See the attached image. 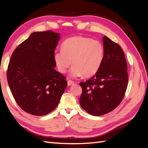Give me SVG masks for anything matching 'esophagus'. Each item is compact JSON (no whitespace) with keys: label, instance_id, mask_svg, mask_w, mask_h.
<instances>
[{"label":"esophagus","instance_id":"esophagus-1","mask_svg":"<svg viewBox=\"0 0 148 148\" xmlns=\"http://www.w3.org/2000/svg\"><path fill=\"white\" fill-rule=\"evenodd\" d=\"M74 84V82L71 81V80H68V82H67V84H68V86H70V85H72Z\"/></svg>","mask_w":148,"mask_h":148}]
</instances>
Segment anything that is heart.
Segmentation results:
<instances>
[{"instance_id":"1","label":"heart","mask_w":148,"mask_h":148,"mask_svg":"<svg viewBox=\"0 0 148 148\" xmlns=\"http://www.w3.org/2000/svg\"><path fill=\"white\" fill-rule=\"evenodd\" d=\"M62 50L53 53V60L61 73H65L72 63L70 75L78 77H91L101 68L104 57L102 44L92 38L74 36L62 43Z\"/></svg>"}]
</instances>
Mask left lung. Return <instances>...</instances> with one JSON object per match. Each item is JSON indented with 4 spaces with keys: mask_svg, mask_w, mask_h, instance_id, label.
<instances>
[{
    "mask_svg": "<svg viewBox=\"0 0 148 148\" xmlns=\"http://www.w3.org/2000/svg\"><path fill=\"white\" fill-rule=\"evenodd\" d=\"M102 41L105 52L101 68L94 77L79 83L82 88L80 106L95 116L109 113L120 104L128 81L127 61L122 47L106 36Z\"/></svg>",
    "mask_w": 148,
    "mask_h": 148,
    "instance_id": "left-lung-1",
    "label": "left lung"
}]
</instances>
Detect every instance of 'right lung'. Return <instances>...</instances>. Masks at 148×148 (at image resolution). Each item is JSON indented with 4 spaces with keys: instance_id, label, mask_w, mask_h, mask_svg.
Returning <instances> with one entry per match:
<instances>
[{
    "instance_id": "1",
    "label": "right lung",
    "mask_w": 148,
    "mask_h": 148,
    "mask_svg": "<svg viewBox=\"0 0 148 148\" xmlns=\"http://www.w3.org/2000/svg\"><path fill=\"white\" fill-rule=\"evenodd\" d=\"M60 38L51 31L33 33L11 56L8 83L17 104L29 114L51 112L66 87V78L55 70L53 57Z\"/></svg>"
}]
</instances>
